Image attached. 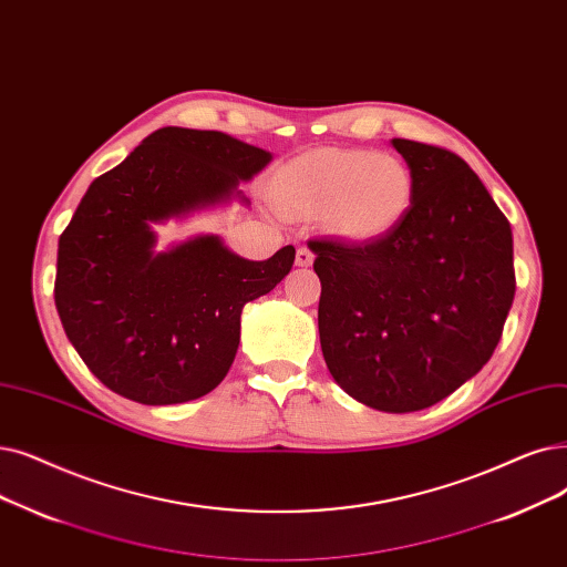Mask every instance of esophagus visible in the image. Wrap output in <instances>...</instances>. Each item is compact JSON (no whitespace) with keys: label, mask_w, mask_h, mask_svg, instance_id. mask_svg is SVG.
<instances>
[{"label":"esophagus","mask_w":567,"mask_h":567,"mask_svg":"<svg viewBox=\"0 0 567 567\" xmlns=\"http://www.w3.org/2000/svg\"><path fill=\"white\" fill-rule=\"evenodd\" d=\"M315 259L312 250L308 248V245H301V248L297 250V266H310Z\"/></svg>","instance_id":"obj_1"}]
</instances>
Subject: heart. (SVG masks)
<instances>
[{"label": "heart", "mask_w": 567, "mask_h": 567, "mask_svg": "<svg viewBox=\"0 0 567 567\" xmlns=\"http://www.w3.org/2000/svg\"><path fill=\"white\" fill-rule=\"evenodd\" d=\"M414 176L391 153L319 151L293 157L276 178V202L293 215H324L329 225L354 240H375L408 215Z\"/></svg>", "instance_id": "obj_1"}]
</instances>
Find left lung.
<instances>
[{"label": "left lung", "instance_id": "8db88e82", "mask_svg": "<svg viewBox=\"0 0 567 567\" xmlns=\"http://www.w3.org/2000/svg\"><path fill=\"white\" fill-rule=\"evenodd\" d=\"M414 176L389 234L310 240L329 373L359 403L414 412L494 354L514 301L512 229L475 171L445 147L393 138Z\"/></svg>", "mask_w": 567, "mask_h": 567}]
</instances>
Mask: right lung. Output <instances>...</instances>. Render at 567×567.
Returning <instances> with one entry per match:
<instances>
[{"instance_id":"1","label":"right lung","mask_w":567,"mask_h":567,"mask_svg":"<svg viewBox=\"0 0 567 567\" xmlns=\"http://www.w3.org/2000/svg\"><path fill=\"white\" fill-rule=\"evenodd\" d=\"M274 155L223 132L162 127L96 178L58 245L55 306L85 365L143 405L206 396L240 342V312L291 270L285 245L266 261L202 234L157 252L155 225L240 199Z\"/></svg>"}]
</instances>
